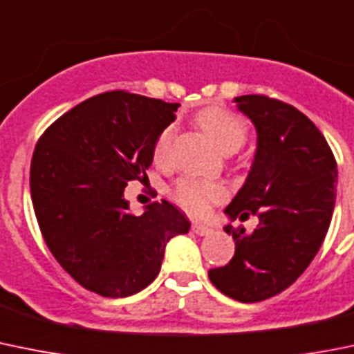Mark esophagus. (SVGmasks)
I'll return each mask as SVG.
<instances>
[{"mask_svg":"<svg viewBox=\"0 0 354 354\" xmlns=\"http://www.w3.org/2000/svg\"><path fill=\"white\" fill-rule=\"evenodd\" d=\"M192 230L197 234V236H209V234H213V229H211L209 225H204V223H194L192 225Z\"/></svg>","mask_w":354,"mask_h":354,"instance_id":"34e87169","label":"esophagus"}]
</instances>
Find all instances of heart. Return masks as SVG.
I'll return each mask as SVG.
<instances>
[{"label": "heart", "mask_w": 354, "mask_h": 354, "mask_svg": "<svg viewBox=\"0 0 354 354\" xmlns=\"http://www.w3.org/2000/svg\"><path fill=\"white\" fill-rule=\"evenodd\" d=\"M197 124L223 153H234L239 150L248 138V124L244 118L223 106H207L201 110L197 113ZM173 138L174 125H166L162 129L153 145L155 160H167ZM225 194V187L222 183L201 178H181L173 188V199L196 214L209 209L211 204L222 201Z\"/></svg>", "instance_id": "obj_1"}]
</instances>
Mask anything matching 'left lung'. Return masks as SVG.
<instances>
[{
	"instance_id": "1",
	"label": "left lung",
	"mask_w": 354,
	"mask_h": 354,
	"mask_svg": "<svg viewBox=\"0 0 354 354\" xmlns=\"http://www.w3.org/2000/svg\"><path fill=\"white\" fill-rule=\"evenodd\" d=\"M257 131L246 181L225 207L230 220L259 216L248 234L225 225L236 241L227 266L209 279L239 302H260L297 281L318 253L335 206L337 164L328 143L302 111L266 95L234 97Z\"/></svg>"
}]
</instances>
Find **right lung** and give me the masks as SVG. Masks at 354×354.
<instances>
[{"instance_id": "obj_1", "label": "right lung", "mask_w": 354, "mask_h": 354, "mask_svg": "<svg viewBox=\"0 0 354 354\" xmlns=\"http://www.w3.org/2000/svg\"><path fill=\"white\" fill-rule=\"evenodd\" d=\"M178 102L113 91L62 115L43 132L31 160V199L45 243L62 269L110 299L147 288L166 246L190 222L167 201L129 213L124 190L147 178L153 145Z\"/></svg>"}]
</instances>
